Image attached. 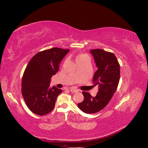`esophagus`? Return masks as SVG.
Returning <instances> with one entry per match:
<instances>
[{
	"instance_id": "esophagus-1",
	"label": "esophagus",
	"mask_w": 148,
	"mask_h": 148,
	"mask_svg": "<svg viewBox=\"0 0 148 148\" xmlns=\"http://www.w3.org/2000/svg\"><path fill=\"white\" fill-rule=\"evenodd\" d=\"M70 91L71 92H77L78 91L77 90V89H74V88H70Z\"/></svg>"
}]
</instances>
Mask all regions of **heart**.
<instances>
[{"label":"heart","mask_w":148,"mask_h":148,"mask_svg":"<svg viewBox=\"0 0 148 148\" xmlns=\"http://www.w3.org/2000/svg\"><path fill=\"white\" fill-rule=\"evenodd\" d=\"M87 60H90V58H89V57L87 54L79 53L76 57V61H77L78 64L82 63V62H86Z\"/></svg>","instance_id":"obj_1"}]
</instances>
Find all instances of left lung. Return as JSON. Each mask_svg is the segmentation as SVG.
<instances>
[{
    "label": "left lung",
    "mask_w": 148,
    "mask_h": 148,
    "mask_svg": "<svg viewBox=\"0 0 148 148\" xmlns=\"http://www.w3.org/2000/svg\"><path fill=\"white\" fill-rule=\"evenodd\" d=\"M98 68L94 75V86L98 85V92L92 97L82 92L84 100L78 104L80 110L87 114L99 112L108 104L118 87L120 80V64L114 53L101 49H91Z\"/></svg>",
    "instance_id": "8db88e82"
}]
</instances>
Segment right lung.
Wrapping results in <instances>:
<instances>
[{
  "mask_svg": "<svg viewBox=\"0 0 148 148\" xmlns=\"http://www.w3.org/2000/svg\"><path fill=\"white\" fill-rule=\"evenodd\" d=\"M69 49L53 47L37 53L26 66L22 77L21 93L28 109L38 115L53 109L57 97L62 92L49 88L51 78L59 69V64Z\"/></svg>",
  "mask_w": 148,
  "mask_h": 148,
  "instance_id": "right-lung-1",
  "label": "right lung"
}]
</instances>
